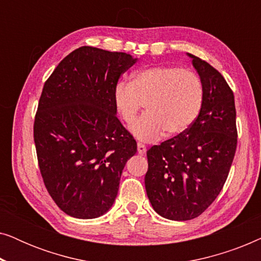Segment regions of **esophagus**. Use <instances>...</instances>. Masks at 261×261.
I'll return each mask as SVG.
<instances>
[{"mask_svg": "<svg viewBox=\"0 0 261 261\" xmlns=\"http://www.w3.org/2000/svg\"><path fill=\"white\" fill-rule=\"evenodd\" d=\"M146 151H147V149H146V146L144 144H141V142H138V152H139V154H145Z\"/></svg>", "mask_w": 261, "mask_h": 261, "instance_id": "34e87169", "label": "esophagus"}]
</instances>
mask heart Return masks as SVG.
I'll use <instances>...</instances> for the list:
<instances>
[{
    "label": "heart",
    "mask_w": 261,
    "mask_h": 261,
    "mask_svg": "<svg viewBox=\"0 0 261 261\" xmlns=\"http://www.w3.org/2000/svg\"><path fill=\"white\" fill-rule=\"evenodd\" d=\"M203 85L194 71L177 66H155L135 73L130 83H119L114 90V106L121 120L132 124L142 105L146 114L132 133L141 141L181 134L195 122L201 110Z\"/></svg>",
    "instance_id": "heart-1"
}]
</instances>
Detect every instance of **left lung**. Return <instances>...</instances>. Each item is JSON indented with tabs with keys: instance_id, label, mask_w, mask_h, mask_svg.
Listing matches in <instances>:
<instances>
[{
	"instance_id": "obj_1",
	"label": "left lung",
	"mask_w": 261,
	"mask_h": 261,
	"mask_svg": "<svg viewBox=\"0 0 261 261\" xmlns=\"http://www.w3.org/2000/svg\"><path fill=\"white\" fill-rule=\"evenodd\" d=\"M203 85L195 122L147 151L145 188L153 209L165 219L198 217L226 183L238 144L234 94L222 74L189 55Z\"/></svg>"
}]
</instances>
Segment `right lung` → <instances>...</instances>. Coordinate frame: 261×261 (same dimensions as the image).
Segmentation results:
<instances>
[{
    "label": "right lung",
    "mask_w": 261,
    "mask_h": 261,
    "mask_svg": "<svg viewBox=\"0 0 261 261\" xmlns=\"http://www.w3.org/2000/svg\"><path fill=\"white\" fill-rule=\"evenodd\" d=\"M137 58L82 46L45 82L34 119L38 164L64 213L95 219L112 208L137 141L116 116L114 90Z\"/></svg>",
    "instance_id": "1"
}]
</instances>
